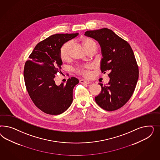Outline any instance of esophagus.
Segmentation results:
<instances>
[{"instance_id": "34e87169", "label": "esophagus", "mask_w": 160, "mask_h": 160, "mask_svg": "<svg viewBox=\"0 0 160 160\" xmlns=\"http://www.w3.org/2000/svg\"><path fill=\"white\" fill-rule=\"evenodd\" d=\"M80 83H82V84H90L91 82H89V81H88V80L82 79V80H80Z\"/></svg>"}]
</instances>
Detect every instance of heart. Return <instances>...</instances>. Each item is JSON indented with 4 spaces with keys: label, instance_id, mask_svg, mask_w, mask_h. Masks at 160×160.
Instances as JSON below:
<instances>
[{
    "label": "heart",
    "instance_id": "obj_1",
    "mask_svg": "<svg viewBox=\"0 0 160 160\" xmlns=\"http://www.w3.org/2000/svg\"><path fill=\"white\" fill-rule=\"evenodd\" d=\"M82 43L83 48H85L86 51L92 46H97L96 42L94 40H92V39H89V38L82 39ZM72 47V43L68 42L63 44V46L60 48V57L63 61H67L70 58ZM90 68H91L90 66H87L84 68H78L76 70L79 73H81L84 76H87L89 74V70Z\"/></svg>",
    "mask_w": 160,
    "mask_h": 160
}]
</instances>
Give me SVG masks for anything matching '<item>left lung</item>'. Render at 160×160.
<instances>
[{"label": "left lung", "mask_w": 160, "mask_h": 160, "mask_svg": "<svg viewBox=\"0 0 160 160\" xmlns=\"http://www.w3.org/2000/svg\"><path fill=\"white\" fill-rule=\"evenodd\" d=\"M84 35L95 39L101 47L102 73L108 71L109 82L98 84L101 92L95 97L97 104L107 111L121 108L131 98L138 78V67L130 45L107 28L88 30Z\"/></svg>", "instance_id": "8db88e82"}]
</instances>
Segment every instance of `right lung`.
I'll use <instances>...</instances> for the list:
<instances>
[{
	"mask_svg": "<svg viewBox=\"0 0 160 160\" xmlns=\"http://www.w3.org/2000/svg\"><path fill=\"white\" fill-rule=\"evenodd\" d=\"M78 33L56 34L38 44L29 56L24 68L25 85L34 104L44 112L58 115L67 110L73 102V90L78 83L77 78H70L66 84L55 83L56 74L63 62L60 50L63 44Z\"/></svg>",
	"mask_w": 160,
	"mask_h": 160,
	"instance_id": "obj_1",
	"label": "right lung"
}]
</instances>
